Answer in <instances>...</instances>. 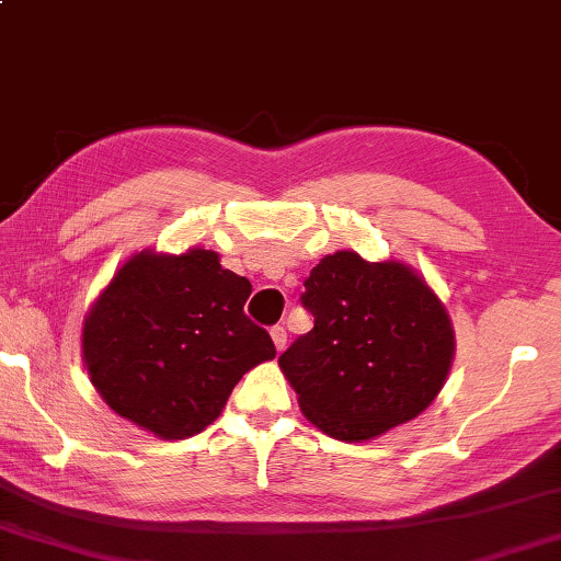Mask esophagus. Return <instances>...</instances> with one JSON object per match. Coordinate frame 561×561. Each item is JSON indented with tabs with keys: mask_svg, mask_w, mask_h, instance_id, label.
<instances>
[{
	"mask_svg": "<svg viewBox=\"0 0 561 561\" xmlns=\"http://www.w3.org/2000/svg\"><path fill=\"white\" fill-rule=\"evenodd\" d=\"M271 340H273V345H275V350H278V352L286 350L288 335H286V330H283L280 325H275V328L271 330Z\"/></svg>",
	"mask_w": 561,
	"mask_h": 561,
	"instance_id": "1",
	"label": "esophagus"
}]
</instances>
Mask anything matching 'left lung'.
Here are the masks:
<instances>
[{
    "instance_id": "obj_1",
    "label": "left lung",
    "mask_w": 561,
    "mask_h": 561,
    "mask_svg": "<svg viewBox=\"0 0 561 561\" xmlns=\"http://www.w3.org/2000/svg\"><path fill=\"white\" fill-rule=\"evenodd\" d=\"M316 328L278 365L302 416L347 444L416 419L444 389L456 332L444 300L409 263L335 251L302 293Z\"/></svg>"
}]
</instances>
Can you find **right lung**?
<instances>
[{
    "label": "right lung",
    "instance_id": "add662e5",
    "mask_svg": "<svg viewBox=\"0 0 561 561\" xmlns=\"http://www.w3.org/2000/svg\"><path fill=\"white\" fill-rule=\"evenodd\" d=\"M219 253L142 249L91 302L83 365L117 416L162 440L214 424L245 371L275 357L271 335L245 318L251 283Z\"/></svg>",
    "mask_w": 561,
    "mask_h": 561
}]
</instances>
